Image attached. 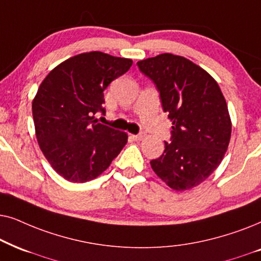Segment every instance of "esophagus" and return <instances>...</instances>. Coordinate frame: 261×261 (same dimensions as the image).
Returning <instances> with one entry per match:
<instances>
[{"mask_svg": "<svg viewBox=\"0 0 261 261\" xmlns=\"http://www.w3.org/2000/svg\"><path fill=\"white\" fill-rule=\"evenodd\" d=\"M133 140L134 141H142L143 140V137H144V134H138V135H133Z\"/></svg>", "mask_w": 261, "mask_h": 261, "instance_id": "1", "label": "esophagus"}]
</instances>
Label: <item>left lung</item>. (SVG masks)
Returning a JSON list of instances; mask_svg holds the SVG:
<instances>
[{
	"label": "left lung",
	"mask_w": 261,
	"mask_h": 261,
	"mask_svg": "<svg viewBox=\"0 0 261 261\" xmlns=\"http://www.w3.org/2000/svg\"><path fill=\"white\" fill-rule=\"evenodd\" d=\"M160 92L172 120L171 142L151 160L152 171L175 191L203 182L220 166L231 135L228 106L217 82L181 56L162 54L137 62Z\"/></svg>",
	"instance_id": "8db88e82"
}]
</instances>
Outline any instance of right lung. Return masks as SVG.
Here are the masks:
<instances>
[{
	"mask_svg": "<svg viewBox=\"0 0 261 261\" xmlns=\"http://www.w3.org/2000/svg\"><path fill=\"white\" fill-rule=\"evenodd\" d=\"M133 65L128 58L100 51L81 54L50 71L38 89L32 113L38 143L52 168L71 182L106 171L127 135L100 124L103 90Z\"/></svg>",
	"mask_w": 261,
	"mask_h": 261,
	"instance_id": "right-lung-1",
	"label": "right lung"
}]
</instances>
